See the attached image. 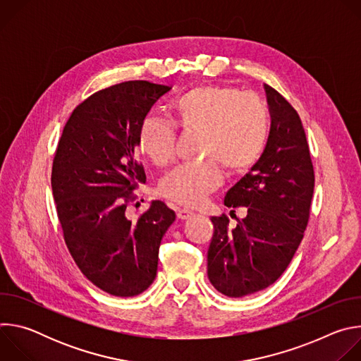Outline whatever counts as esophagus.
Masks as SVG:
<instances>
[{
    "instance_id": "obj_1",
    "label": "esophagus",
    "mask_w": 361,
    "mask_h": 361,
    "mask_svg": "<svg viewBox=\"0 0 361 361\" xmlns=\"http://www.w3.org/2000/svg\"><path fill=\"white\" fill-rule=\"evenodd\" d=\"M192 214H194V213L190 212V210H187V209H178V210H177V219H180V220H187V219H190Z\"/></svg>"
}]
</instances>
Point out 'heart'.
<instances>
[{"label":"heart","instance_id":"b5f03b06","mask_svg":"<svg viewBox=\"0 0 361 361\" xmlns=\"http://www.w3.org/2000/svg\"><path fill=\"white\" fill-rule=\"evenodd\" d=\"M174 114L187 133H201L204 161L184 164L160 183L170 201L194 207L221 184V166L230 174L250 170L262 157L270 133V113L255 94L234 87L200 85L176 99ZM176 128L157 117H147L138 130V147L159 167L167 166L176 152Z\"/></svg>","mask_w":361,"mask_h":361}]
</instances>
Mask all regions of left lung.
Returning <instances> with one entry per match:
<instances>
[{
    "instance_id": "8db88e82",
    "label": "left lung",
    "mask_w": 361,
    "mask_h": 361,
    "mask_svg": "<svg viewBox=\"0 0 361 361\" xmlns=\"http://www.w3.org/2000/svg\"><path fill=\"white\" fill-rule=\"evenodd\" d=\"M264 90L271 116L267 145L224 197L227 207H245L247 216L235 227L226 214L212 217L207 274L217 291L234 298L267 288L284 273L304 237L314 191L301 120L279 91L267 84Z\"/></svg>"
}]
</instances>
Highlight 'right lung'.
Instances as JSON below:
<instances>
[{
	"label": "right lung",
	"instance_id": "add662e5",
	"mask_svg": "<svg viewBox=\"0 0 361 361\" xmlns=\"http://www.w3.org/2000/svg\"><path fill=\"white\" fill-rule=\"evenodd\" d=\"M170 90L138 80L94 92L70 116L54 154L51 187L64 241L81 273L111 295L151 286L176 220L163 201L135 220L127 216L133 191L145 183L134 152L141 121Z\"/></svg>",
	"mask_w": 361,
	"mask_h": 361
}]
</instances>
